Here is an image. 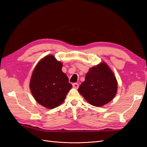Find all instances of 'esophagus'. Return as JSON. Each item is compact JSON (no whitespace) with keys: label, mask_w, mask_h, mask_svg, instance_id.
<instances>
[{"label":"esophagus","mask_w":147,"mask_h":147,"mask_svg":"<svg viewBox=\"0 0 147 147\" xmlns=\"http://www.w3.org/2000/svg\"><path fill=\"white\" fill-rule=\"evenodd\" d=\"M73 86L74 88L78 89V87H79V84L78 83H73Z\"/></svg>","instance_id":"34e87169"}]
</instances>
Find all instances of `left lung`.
I'll return each mask as SVG.
<instances>
[{
  "label": "left lung",
  "instance_id": "obj_1",
  "mask_svg": "<svg viewBox=\"0 0 147 147\" xmlns=\"http://www.w3.org/2000/svg\"><path fill=\"white\" fill-rule=\"evenodd\" d=\"M117 82L113 71L104 62L90 68L78 92L89 104L102 107L115 97Z\"/></svg>",
  "mask_w": 147,
  "mask_h": 147
}]
</instances>
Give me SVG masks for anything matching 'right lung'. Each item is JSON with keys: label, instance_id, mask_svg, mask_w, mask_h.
Wrapping results in <instances>:
<instances>
[{"label": "right lung", "instance_id": "obj_1", "mask_svg": "<svg viewBox=\"0 0 147 147\" xmlns=\"http://www.w3.org/2000/svg\"><path fill=\"white\" fill-rule=\"evenodd\" d=\"M62 67V62L54 55H46L37 63L31 77L30 88L33 96L49 109L62 104L72 88Z\"/></svg>", "mask_w": 147, "mask_h": 147}]
</instances>
